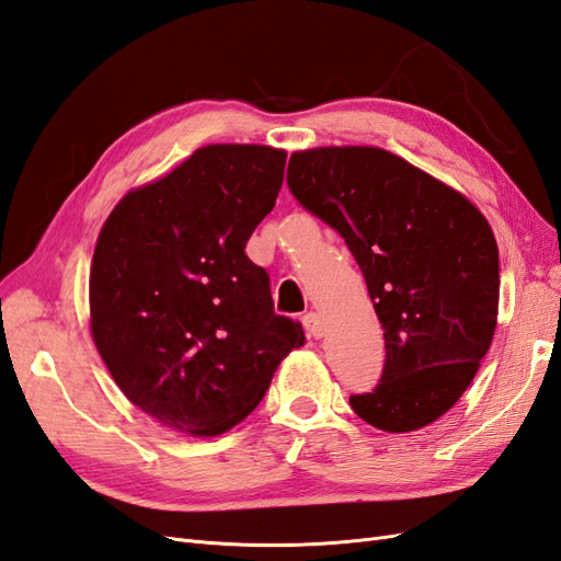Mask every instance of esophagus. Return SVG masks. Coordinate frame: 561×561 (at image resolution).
I'll return each instance as SVG.
<instances>
[{
	"mask_svg": "<svg viewBox=\"0 0 561 561\" xmlns=\"http://www.w3.org/2000/svg\"><path fill=\"white\" fill-rule=\"evenodd\" d=\"M301 325H304V330L309 332V336H313V339H320L322 334H325V320H322L320 313H316V311L304 313Z\"/></svg>",
	"mask_w": 561,
	"mask_h": 561,
	"instance_id": "esophagus-1",
	"label": "esophagus"
}]
</instances>
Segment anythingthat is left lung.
<instances>
[{"label":"left lung","instance_id":"obj_1","mask_svg":"<svg viewBox=\"0 0 561 561\" xmlns=\"http://www.w3.org/2000/svg\"><path fill=\"white\" fill-rule=\"evenodd\" d=\"M287 186L346 241L383 328L381 379L351 396L353 412L386 433L428 426L494 339V231L463 194L379 147L295 151Z\"/></svg>","mask_w":561,"mask_h":561}]
</instances>
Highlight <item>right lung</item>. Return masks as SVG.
Wrapping results in <instances>:
<instances>
[{"instance_id": "add662e5", "label": "right lung", "mask_w": 561, "mask_h": 561, "mask_svg": "<svg viewBox=\"0 0 561 561\" xmlns=\"http://www.w3.org/2000/svg\"><path fill=\"white\" fill-rule=\"evenodd\" d=\"M285 157L264 145L201 147L128 192L100 229L93 342L124 396L168 428L196 437L233 428L304 344L245 254L276 206Z\"/></svg>"}]
</instances>
